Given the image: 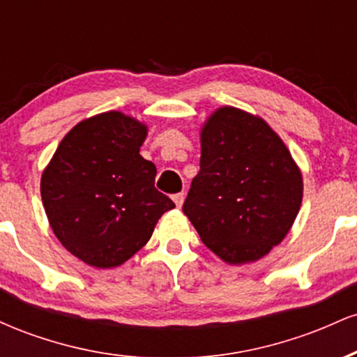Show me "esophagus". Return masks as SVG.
I'll return each instance as SVG.
<instances>
[{
  "label": "esophagus",
  "instance_id": "1",
  "mask_svg": "<svg viewBox=\"0 0 357 357\" xmlns=\"http://www.w3.org/2000/svg\"><path fill=\"white\" fill-rule=\"evenodd\" d=\"M184 196H186V195H184V192H178V195H174V196H173V202L176 203V206H178V208H181V206H183V203H184Z\"/></svg>",
  "mask_w": 357,
  "mask_h": 357
}]
</instances>
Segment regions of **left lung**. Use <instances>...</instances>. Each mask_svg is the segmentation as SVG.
<instances>
[{
	"label": "left lung",
	"mask_w": 357,
	"mask_h": 357,
	"mask_svg": "<svg viewBox=\"0 0 357 357\" xmlns=\"http://www.w3.org/2000/svg\"><path fill=\"white\" fill-rule=\"evenodd\" d=\"M199 137V173L184 215L227 264L260 260L297 218L304 192L301 169L275 130L241 109H216Z\"/></svg>",
	"instance_id": "8db88e82"
}]
</instances>
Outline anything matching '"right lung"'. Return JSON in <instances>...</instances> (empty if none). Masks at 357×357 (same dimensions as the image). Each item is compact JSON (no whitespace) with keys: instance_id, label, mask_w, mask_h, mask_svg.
Wrapping results in <instances>:
<instances>
[{"instance_id":"1","label":"right lung","mask_w":357,"mask_h":357,"mask_svg":"<svg viewBox=\"0 0 357 357\" xmlns=\"http://www.w3.org/2000/svg\"><path fill=\"white\" fill-rule=\"evenodd\" d=\"M147 126L119 110L84 119L61 139L40 183L53 233L73 257L114 268L149 241L174 203L139 154Z\"/></svg>"}]
</instances>
